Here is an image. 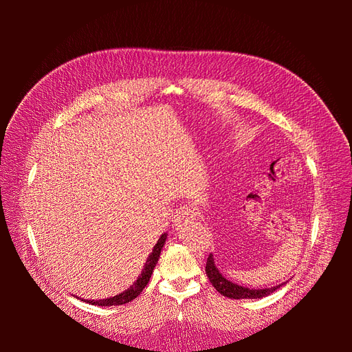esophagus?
Instances as JSON below:
<instances>
[{
  "label": "esophagus",
  "instance_id": "esophagus-1",
  "mask_svg": "<svg viewBox=\"0 0 352 352\" xmlns=\"http://www.w3.org/2000/svg\"><path fill=\"white\" fill-rule=\"evenodd\" d=\"M197 216H198V210L195 207L184 206V207H180L179 210H176L175 223H176V225H180V223H184L186 220L197 219Z\"/></svg>",
  "mask_w": 352,
  "mask_h": 352
}]
</instances>
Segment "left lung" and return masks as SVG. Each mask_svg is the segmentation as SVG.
I'll return each mask as SVG.
<instances>
[{
  "label": "left lung",
  "instance_id": "8db88e82",
  "mask_svg": "<svg viewBox=\"0 0 352 352\" xmlns=\"http://www.w3.org/2000/svg\"><path fill=\"white\" fill-rule=\"evenodd\" d=\"M206 273L208 276L211 285L216 287L217 292H220L223 296L233 298V300H247V298L248 300H257V298H263L273 294L274 291H278L282 285H285V283H280L273 287H264V289H250V287L239 286L236 283L228 280L225 276L219 272V269L214 264V258H212V254H210L207 258Z\"/></svg>",
  "mask_w": 352,
  "mask_h": 352
}]
</instances>
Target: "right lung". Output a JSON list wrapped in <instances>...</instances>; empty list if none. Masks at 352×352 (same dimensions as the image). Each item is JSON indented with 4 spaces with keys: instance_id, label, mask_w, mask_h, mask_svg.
<instances>
[{
    "instance_id": "right-lung-1",
    "label": "right lung",
    "mask_w": 352,
    "mask_h": 352,
    "mask_svg": "<svg viewBox=\"0 0 352 352\" xmlns=\"http://www.w3.org/2000/svg\"><path fill=\"white\" fill-rule=\"evenodd\" d=\"M166 239H167V235H166V233H163V235L160 236V239L157 241V243L154 245L153 252H151L150 255H148L146 263H145V265H144V269H142L141 274L138 276L136 282L129 287V289H126L124 292H122V294H119V295H116V296L105 298V300H97V301H94V300H82V301H87V302H89V304H92V305H101V307L123 305V304H127V302L133 301L135 298L144 291V287L146 286V283L150 282L153 270H154L155 264H157V261H158V258H160V254H162V250H163V247H164Z\"/></svg>"
}]
</instances>
